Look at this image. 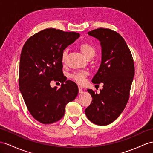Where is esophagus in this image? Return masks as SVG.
I'll list each match as a JSON object with an SVG mask.
<instances>
[{"label": "esophagus", "mask_w": 153, "mask_h": 153, "mask_svg": "<svg viewBox=\"0 0 153 153\" xmlns=\"http://www.w3.org/2000/svg\"><path fill=\"white\" fill-rule=\"evenodd\" d=\"M78 88H79V92L80 94L83 93V88H82L81 87H79Z\"/></svg>", "instance_id": "obj_1"}]
</instances>
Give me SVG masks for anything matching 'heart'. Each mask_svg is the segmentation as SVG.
I'll list each match as a JSON object with an SVG mask.
<instances>
[{
  "instance_id": "obj_1",
  "label": "heart",
  "mask_w": 153,
  "mask_h": 153,
  "mask_svg": "<svg viewBox=\"0 0 153 153\" xmlns=\"http://www.w3.org/2000/svg\"><path fill=\"white\" fill-rule=\"evenodd\" d=\"M79 49L81 51V52L84 54L85 57L89 58L91 57H94L96 53L95 48L92 45L89 44L88 42H83L80 45ZM66 51L64 50L62 53L61 56V60L62 62H65V59L66 57ZM88 76V73L86 71H80L73 74L71 76L72 79L76 81L77 83L82 85L85 83V78Z\"/></svg>"
}]
</instances>
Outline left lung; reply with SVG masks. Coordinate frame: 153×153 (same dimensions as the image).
<instances>
[{
  "label": "left lung",
  "instance_id": "obj_1",
  "mask_svg": "<svg viewBox=\"0 0 153 153\" xmlns=\"http://www.w3.org/2000/svg\"><path fill=\"white\" fill-rule=\"evenodd\" d=\"M88 35L100 41L101 62L92 82L103 83V88L99 94L87 90L92 100L85 112L92 123L107 125L120 116L128 102L134 76V61L126 42L116 32L101 28Z\"/></svg>",
  "mask_w": 153,
  "mask_h": 153
}]
</instances>
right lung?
<instances>
[{
  "label": "right lung",
  "mask_w": 153,
  "mask_h": 153,
  "mask_svg": "<svg viewBox=\"0 0 153 153\" xmlns=\"http://www.w3.org/2000/svg\"><path fill=\"white\" fill-rule=\"evenodd\" d=\"M80 34L47 28L30 37L23 46L19 65V89L28 110L43 124L63 117L66 104L78 94L74 82L65 77L61 56ZM52 80L62 83L59 89L50 87Z\"/></svg>",
  "instance_id": "1"
}]
</instances>
